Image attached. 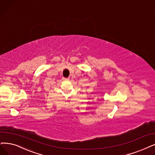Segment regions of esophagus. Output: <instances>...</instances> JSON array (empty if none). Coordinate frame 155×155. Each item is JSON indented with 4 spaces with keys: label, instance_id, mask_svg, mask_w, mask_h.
Returning <instances> with one entry per match:
<instances>
[{
    "label": "esophagus",
    "instance_id": "esophagus-1",
    "mask_svg": "<svg viewBox=\"0 0 155 155\" xmlns=\"http://www.w3.org/2000/svg\"><path fill=\"white\" fill-rule=\"evenodd\" d=\"M62 80H63V81H68V80H69V78H62Z\"/></svg>",
    "mask_w": 155,
    "mask_h": 155
}]
</instances>
